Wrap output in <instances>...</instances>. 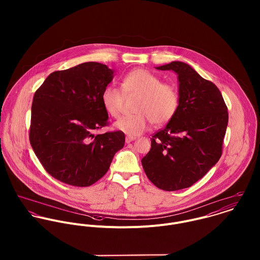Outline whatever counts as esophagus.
Returning a JSON list of instances; mask_svg holds the SVG:
<instances>
[{
  "label": "esophagus",
  "instance_id": "esophagus-1",
  "mask_svg": "<svg viewBox=\"0 0 260 260\" xmlns=\"http://www.w3.org/2000/svg\"><path fill=\"white\" fill-rule=\"evenodd\" d=\"M134 140H135V138H134V137H130V136H127L126 139H125V141H126L127 144L130 143V142H132V141H134Z\"/></svg>",
  "mask_w": 260,
  "mask_h": 260
}]
</instances>
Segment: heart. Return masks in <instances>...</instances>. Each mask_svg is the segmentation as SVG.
I'll return each mask as SVG.
<instances>
[{
	"instance_id": "b5f03b06",
	"label": "heart",
	"mask_w": 260,
	"mask_h": 260,
	"mask_svg": "<svg viewBox=\"0 0 260 260\" xmlns=\"http://www.w3.org/2000/svg\"><path fill=\"white\" fill-rule=\"evenodd\" d=\"M122 89L126 97H139L132 117L115 123V128L129 136L142 134L149 124L161 126L169 122L177 111L179 97L175 87L164 84L159 77L144 69H135L123 78ZM124 96L121 91L107 86L101 95L102 105L113 118H119Z\"/></svg>"
}]
</instances>
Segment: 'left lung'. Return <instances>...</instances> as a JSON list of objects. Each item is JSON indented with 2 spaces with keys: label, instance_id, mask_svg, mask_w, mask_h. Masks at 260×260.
<instances>
[{
  "label": "left lung",
  "instance_id": "8db88e82",
  "mask_svg": "<svg viewBox=\"0 0 260 260\" xmlns=\"http://www.w3.org/2000/svg\"><path fill=\"white\" fill-rule=\"evenodd\" d=\"M156 69L177 74L179 104L165 128L152 137L141 163L154 185L175 191L193 185L218 162L228 112L218 88L190 65L173 61Z\"/></svg>",
  "mask_w": 260,
  "mask_h": 260
}]
</instances>
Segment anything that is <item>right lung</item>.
Returning <instances> with one entry per match:
<instances>
[{"label":"right lung","mask_w":260,"mask_h":260,"mask_svg":"<svg viewBox=\"0 0 260 260\" xmlns=\"http://www.w3.org/2000/svg\"><path fill=\"white\" fill-rule=\"evenodd\" d=\"M114 71L87 62L49 75L33 98L30 143L46 171L69 185L86 187L108 171L123 148L122 131L95 135L107 125L101 95Z\"/></svg>","instance_id":"right-lung-1"}]
</instances>
